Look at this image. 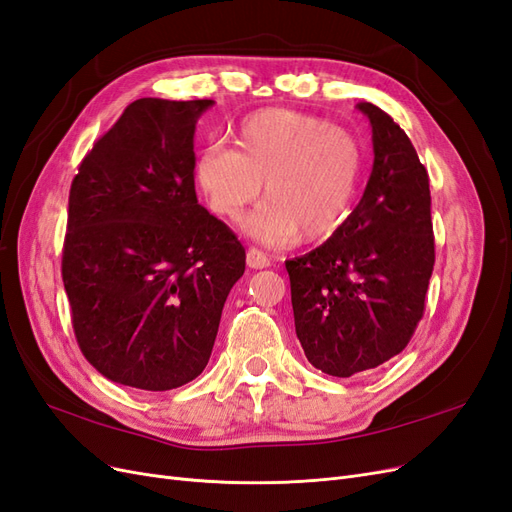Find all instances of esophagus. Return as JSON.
<instances>
[{"label": "esophagus", "mask_w": 512, "mask_h": 512, "mask_svg": "<svg viewBox=\"0 0 512 512\" xmlns=\"http://www.w3.org/2000/svg\"><path fill=\"white\" fill-rule=\"evenodd\" d=\"M269 265H271V258L262 250H258V247H250V250H247V267H250V269H267Z\"/></svg>", "instance_id": "esophagus-1"}]
</instances>
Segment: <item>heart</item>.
<instances>
[{
	"label": "heart",
	"instance_id": "1",
	"mask_svg": "<svg viewBox=\"0 0 512 512\" xmlns=\"http://www.w3.org/2000/svg\"><path fill=\"white\" fill-rule=\"evenodd\" d=\"M232 143L198 151L194 181L209 209L224 220L243 218L262 192L247 230L260 241L286 245L327 239L346 224L365 175L363 143L342 126L288 108L245 117Z\"/></svg>",
	"mask_w": 512,
	"mask_h": 512
}]
</instances>
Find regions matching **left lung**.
Returning <instances> with one entry per match:
<instances>
[{
    "label": "left lung",
    "mask_w": 512,
    "mask_h": 512,
    "mask_svg": "<svg viewBox=\"0 0 512 512\" xmlns=\"http://www.w3.org/2000/svg\"><path fill=\"white\" fill-rule=\"evenodd\" d=\"M374 168L346 224L286 260L294 329L307 361L350 378L404 350L425 312L436 262L427 168L408 134L371 102Z\"/></svg>",
    "instance_id": "1"
}]
</instances>
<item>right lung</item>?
<instances>
[{"label":"right lung","instance_id":"right-lung-1","mask_svg":"<svg viewBox=\"0 0 512 512\" xmlns=\"http://www.w3.org/2000/svg\"><path fill=\"white\" fill-rule=\"evenodd\" d=\"M213 100L141 98L94 145L68 200L61 277L100 374L170 391L209 363L245 250L198 205L196 121Z\"/></svg>","mask_w":512,"mask_h":512}]
</instances>
